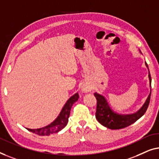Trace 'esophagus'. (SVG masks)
Returning <instances> with one entry per match:
<instances>
[{
    "mask_svg": "<svg viewBox=\"0 0 159 159\" xmlns=\"http://www.w3.org/2000/svg\"><path fill=\"white\" fill-rule=\"evenodd\" d=\"M82 91L84 92H89V91H91V88L88 86H84L82 88Z\"/></svg>",
    "mask_w": 159,
    "mask_h": 159,
    "instance_id": "34e87169",
    "label": "esophagus"
}]
</instances>
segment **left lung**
<instances>
[{
	"label": "left lung",
	"instance_id": "obj_1",
	"mask_svg": "<svg viewBox=\"0 0 159 159\" xmlns=\"http://www.w3.org/2000/svg\"><path fill=\"white\" fill-rule=\"evenodd\" d=\"M148 68V65L146 62ZM150 80V86L151 87V77L150 73L148 74ZM151 93L148 97L146 103L139 111L133 114H123L120 113L114 109L107 102L106 98L100 93L96 92L94 96L97 99V111H96V118L99 123L107 127V128L111 129H118L128 127L134 122L140 119L146 113L148 107L150 99H151Z\"/></svg>",
	"mask_w": 159,
	"mask_h": 159
}]
</instances>
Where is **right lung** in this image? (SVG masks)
Masks as SVG:
<instances>
[{
    "mask_svg": "<svg viewBox=\"0 0 159 159\" xmlns=\"http://www.w3.org/2000/svg\"><path fill=\"white\" fill-rule=\"evenodd\" d=\"M79 93H76L75 94L72 96L70 99H69L65 104L63 108L62 109V111H60V115L57 117V119L53 121L52 123L47 125L44 127L37 129H30L26 128L29 131L32 132L33 133L37 134L39 135H50V134L56 133L57 132L63 129L66 125L68 124V117L70 116V109L73 104L79 99Z\"/></svg>",
    "mask_w": 159,
    "mask_h": 159,
    "instance_id": "1",
    "label": "right lung"
}]
</instances>
